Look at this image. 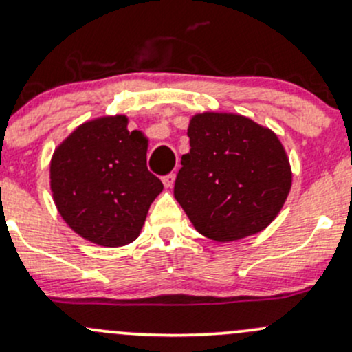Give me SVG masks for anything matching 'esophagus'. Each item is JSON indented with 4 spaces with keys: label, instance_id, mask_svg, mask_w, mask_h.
<instances>
[{
    "label": "esophagus",
    "instance_id": "34e87169",
    "mask_svg": "<svg viewBox=\"0 0 352 352\" xmlns=\"http://www.w3.org/2000/svg\"><path fill=\"white\" fill-rule=\"evenodd\" d=\"M162 180H164V186L166 188H172L173 184H175V173H168V175H165Z\"/></svg>",
    "mask_w": 352,
    "mask_h": 352
}]
</instances>
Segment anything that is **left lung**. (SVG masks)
I'll use <instances>...</instances> for the list:
<instances>
[{"mask_svg":"<svg viewBox=\"0 0 352 352\" xmlns=\"http://www.w3.org/2000/svg\"><path fill=\"white\" fill-rule=\"evenodd\" d=\"M173 195L201 234L236 241L278 216L292 186L282 143L272 129L239 114L204 113L188 124Z\"/></svg>","mask_w":352,"mask_h":352,"instance_id":"8db88e82","label":"left lung"}]
</instances>
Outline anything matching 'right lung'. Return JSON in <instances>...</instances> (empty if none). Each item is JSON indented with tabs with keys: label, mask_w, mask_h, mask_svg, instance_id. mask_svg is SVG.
<instances>
[{
	"label": "right lung",
	"mask_w": 352,
	"mask_h": 352,
	"mask_svg": "<svg viewBox=\"0 0 352 352\" xmlns=\"http://www.w3.org/2000/svg\"><path fill=\"white\" fill-rule=\"evenodd\" d=\"M146 140L124 116L79 126L55 150L50 187L58 212L99 246L135 241L164 184L146 166Z\"/></svg>",
	"instance_id": "obj_1"
}]
</instances>
